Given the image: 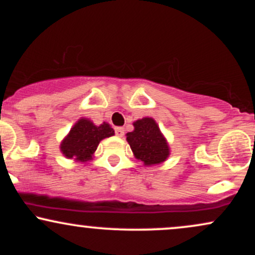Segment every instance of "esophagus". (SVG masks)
<instances>
[{"mask_svg":"<svg viewBox=\"0 0 255 255\" xmlns=\"http://www.w3.org/2000/svg\"><path fill=\"white\" fill-rule=\"evenodd\" d=\"M115 134H116V136L122 137L125 135V129L122 127H116L115 128Z\"/></svg>","mask_w":255,"mask_h":255,"instance_id":"1","label":"esophagus"}]
</instances>
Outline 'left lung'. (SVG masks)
Returning <instances> with one entry per match:
<instances>
[{"label":"left lung","mask_w":255,"mask_h":255,"mask_svg":"<svg viewBox=\"0 0 255 255\" xmlns=\"http://www.w3.org/2000/svg\"><path fill=\"white\" fill-rule=\"evenodd\" d=\"M134 130L127 133V141L134 156L145 165L159 164L169 156V146L153 119L134 122Z\"/></svg>","instance_id":"8db88e82"}]
</instances>
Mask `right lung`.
Segmentation results:
<instances>
[{
    "label": "right lung",
    "instance_id": "obj_1",
    "mask_svg": "<svg viewBox=\"0 0 255 255\" xmlns=\"http://www.w3.org/2000/svg\"><path fill=\"white\" fill-rule=\"evenodd\" d=\"M111 135H114V129L105 122L101 126H96L90 120L81 119L62 141L61 151L66 157L86 162L92 158L99 141Z\"/></svg>",
    "mask_w": 255,
    "mask_h": 255
}]
</instances>
